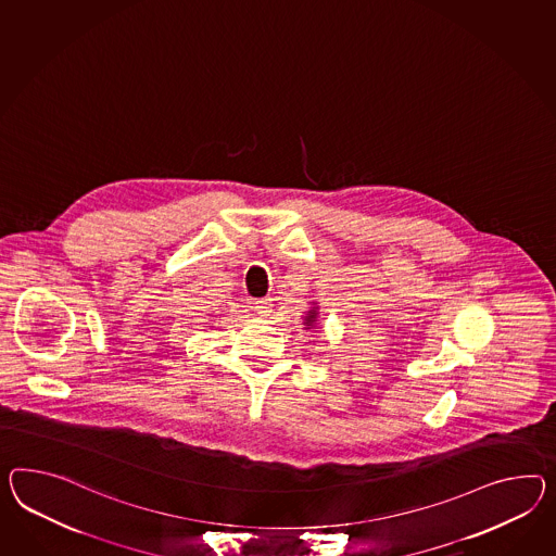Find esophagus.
I'll return each instance as SVG.
<instances>
[{
    "label": "esophagus",
    "mask_w": 556,
    "mask_h": 556,
    "mask_svg": "<svg viewBox=\"0 0 556 556\" xmlns=\"http://www.w3.org/2000/svg\"><path fill=\"white\" fill-rule=\"evenodd\" d=\"M254 308H256V313L260 314V316H268V313H270L271 308V300H256V302H254Z\"/></svg>",
    "instance_id": "esophagus-1"
}]
</instances>
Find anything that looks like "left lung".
Instances as JSON below:
<instances>
[{
	"label": "left lung",
	"mask_w": 556,
	"mask_h": 556,
	"mask_svg": "<svg viewBox=\"0 0 556 556\" xmlns=\"http://www.w3.org/2000/svg\"><path fill=\"white\" fill-rule=\"evenodd\" d=\"M302 325H304V330H313L318 325V306H316V302H313V306L308 308V313L302 316Z\"/></svg>",
	"instance_id": "8db88e82"
}]
</instances>
